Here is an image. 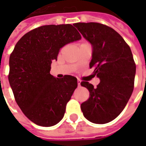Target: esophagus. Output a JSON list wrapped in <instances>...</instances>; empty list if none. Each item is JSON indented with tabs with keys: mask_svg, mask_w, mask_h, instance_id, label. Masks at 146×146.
<instances>
[{
	"mask_svg": "<svg viewBox=\"0 0 146 146\" xmlns=\"http://www.w3.org/2000/svg\"><path fill=\"white\" fill-rule=\"evenodd\" d=\"M77 83H78V86L79 87L81 86V81H80V80H77Z\"/></svg>",
	"mask_w": 146,
	"mask_h": 146,
	"instance_id": "obj_1",
	"label": "esophagus"
}]
</instances>
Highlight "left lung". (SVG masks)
Segmentation results:
<instances>
[{"label":"left lung","instance_id":"left-lung-1","mask_svg":"<svg viewBox=\"0 0 146 146\" xmlns=\"http://www.w3.org/2000/svg\"><path fill=\"white\" fill-rule=\"evenodd\" d=\"M73 26L92 48L90 68L99 78L96 88L88 82L81 86L89 91V98L81 104L87 120L104 124L114 120L124 109L131 96L136 64L129 45L109 26L98 23H77Z\"/></svg>","mask_w":146,"mask_h":146}]
</instances>
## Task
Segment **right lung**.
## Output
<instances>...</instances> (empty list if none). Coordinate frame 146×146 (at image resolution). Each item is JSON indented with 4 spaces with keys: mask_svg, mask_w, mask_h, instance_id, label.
Here are the masks:
<instances>
[{
    "mask_svg": "<svg viewBox=\"0 0 146 146\" xmlns=\"http://www.w3.org/2000/svg\"><path fill=\"white\" fill-rule=\"evenodd\" d=\"M80 39L70 24L48 25L25 34L15 45L8 80L18 106L35 124L52 127L64 117L77 79L54 77L50 74V65L62 47Z\"/></svg>",
    "mask_w": 146,
    "mask_h": 146,
    "instance_id": "right-lung-1",
    "label": "right lung"
}]
</instances>
